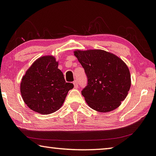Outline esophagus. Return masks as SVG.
Masks as SVG:
<instances>
[{"label": "esophagus", "mask_w": 156, "mask_h": 156, "mask_svg": "<svg viewBox=\"0 0 156 156\" xmlns=\"http://www.w3.org/2000/svg\"><path fill=\"white\" fill-rule=\"evenodd\" d=\"M73 85H74V87H76L77 88L78 87V83L77 82V80H74L73 81Z\"/></svg>", "instance_id": "obj_1"}]
</instances>
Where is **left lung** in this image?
I'll return each mask as SVG.
<instances>
[{
  "mask_svg": "<svg viewBox=\"0 0 156 156\" xmlns=\"http://www.w3.org/2000/svg\"><path fill=\"white\" fill-rule=\"evenodd\" d=\"M73 52L87 76V85L81 92L88 106L101 113L119 107L131 86L126 64L103 50H76Z\"/></svg>",
  "mask_w": 156,
  "mask_h": 156,
  "instance_id": "1",
  "label": "left lung"
}]
</instances>
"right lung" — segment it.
<instances>
[{
	"label": "right lung",
	"mask_w": 156,
	"mask_h": 156,
	"mask_svg": "<svg viewBox=\"0 0 156 156\" xmlns=\"http://www.w3.org/2000/svg\"><path fill=\"white\" fill-rule=\"evenodd\" d=\"M54 56L35 61L22 78L21 95L30 109L41 114H50L62 107L73 83H66Z\"/></svg>",
	"instance_id": "obj_1"
}]
</instances>
